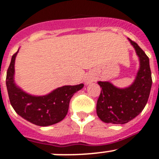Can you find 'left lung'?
<instances>
[{"label":"left lung","instance_id":"left-lung-1","mask_svg":"<svg viewBox=\"0 0 159 159\" xmlns=\"http://www.w3.org/2000/svg\"><path fill=\"white\" fill-rule=\"evenodd\" d=\"M129 41L136 49L140 62L133 84L127 88L120 89L109 82L98 83L102 90L96 111L98 116L106 123L122 125L135 118L144 109L151 92L152 78L149 58L137 43L130 39Z\"/></svg>","mask_w":159,"mask_h":159}]
</instances>
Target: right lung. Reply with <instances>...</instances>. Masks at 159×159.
Listing matches in <instances>:
<instances>
[{"mask_svg":"<svg viewBox=\"0 0 159 159\" xmlns=\"http://www.w3.org/2000/svg\"><path fill=\"white\" fill-rule=\"evenodd\" d=\"M16 53L12 55L7 71L6 86L10 103L14 110L25 120L39 126H49L63 120L73 94L84 84L64 86L45 96H32L19 88L14 82V65Z\"/></svg>","mask_w":159,"mask_h":159,"instance_id":"add662e5","label":"right lung"}]
</instances>
